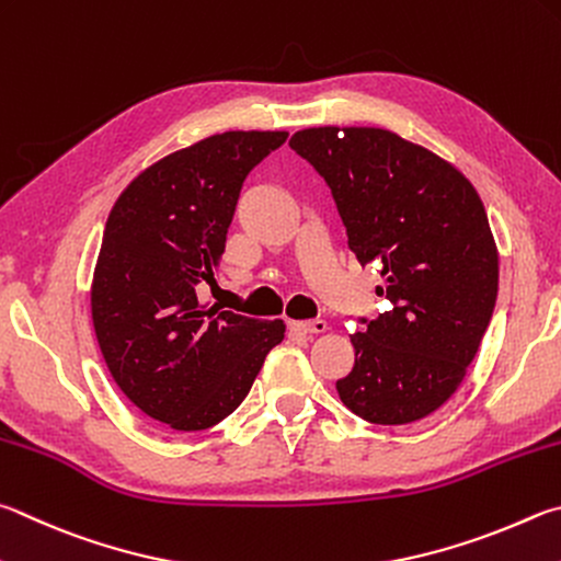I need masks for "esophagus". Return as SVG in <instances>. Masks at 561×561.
Segmentation results:
<instances>
[{"label":"esophagus","instance_id":"obj_1","mask_svg":"<svg viewBox=\"0 0 561 561\" xmlns=\"http://www.w3.org/2000/svg\"><path fill=\"white\" fill-rule=\"evenodd\" d=\"M289 329L299 335H319L329 331V323L323 319H316V321H291Z\"/></svg>","mask_w":561,"mask_h":561}]
</instances>
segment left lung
Wrapping results in <instances>:
<instances>
[{"mask_svg":"<svg viewBox=\"0 0 561 561\" xmlns=\"http://www.w3.org/2000/svg\"><path fill=\"white\" fill-rule=\"evenodd\" d=\"M329 183L375 291L390 311L351 335L355 365L341 402L373 424L424 420L463 382L491 323L497 248L483 201L434 151L380 127H309L289 139Z\"/></svg>","mask_w":561,"mask_h":561,"instance_id":"8db88e82","label":"left lung"}]
</instances>
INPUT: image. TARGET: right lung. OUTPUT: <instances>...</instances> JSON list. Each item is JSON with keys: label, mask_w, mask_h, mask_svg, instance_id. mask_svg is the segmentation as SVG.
I'll use <instances>...</instances> for the list:
<instances>
[{"label": "right lung", "mask_w": 561, "mask_h": 561, "mask_svg": "<svg viewBox=\"0 0 561 561\" xmlns=\"http://www.w3.org/2000/svg\"><path fill=\"white\" fill-rule=\"evenodd\" d=\"M287 131H222L147 167L105 222L90 309L112 380L151 420L201 432L238 410L282 319L198 301L226 250L242 181Z\"/></svg>", "instance_id": "add662e5"}]
</instances>
